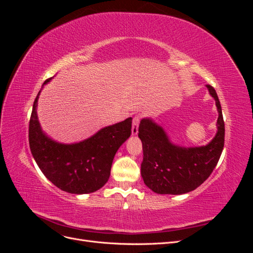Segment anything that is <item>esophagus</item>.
Segmentation results:
<instances>
[{
	"mask_svg": "<svg viewBox=\"0 0 253 253\" xmlns=\"http://www.w3.org/2000/svg\"><path fill=\"white\" fill-rule=\"evenodd\" d=\"M140 122V116L139 115H136L133 118V126H132V135H137L138 133V126Z\"/></svg>",
	"mask_w": 253,
	"mask_h": 253,
	"instance_id": "1",
	"label": "esophagus"
}]
</instances>
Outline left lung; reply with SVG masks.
Listing matches in <instances>:
<instances>
[{"mask_svg": "<svg viewBox=\"0 0 253 253\" xmlns=\"http://www.w3.org/2000/svg\"><path fill=\"white\" fill-rule=\"evenodd\" d=\"M218 111L217 133L203 147L183 148L173 144L164 128L150 118L140 121L142 142L141 176L147 187L158 194H183L195 190L216 167L225 143V124L215 89L207 85Z\"/></svg>", "mask_w": 253, "mask_h": 253, "instance_id": "1", "label": "left lung"}]
</instances>
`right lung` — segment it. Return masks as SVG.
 <instances>
[{
    "label": "right lung",
    "instance_id": "add662e5",
    "mask_svg": "<svg viewBox=\"0 0 253 253\" xmlns=\"http://www.w3.org/2000/svg\"><path fill=\"white\" fill-rule=\"evenodd\" d=\"M40 93L33 105L28 133L30 151L40 170L53 185L68 193L86 194L102 188L109 180L115 154L131 136L132 118L105 126L78 143H59L41 129L37 116Z\"/></svg>",
    "mask_w": 253,
    "mask_h": 253
}]
</instances>
